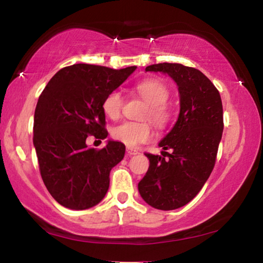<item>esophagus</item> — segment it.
<instances>
[{
  "instance_id": "1",
  "label": "esophagus",
  "mask_w": 263,
  "mask_h": 263,
  "mask_svg": "<svg viewBox=\"0 0 263 263\" xmlns=\"http://www.w3.org/2000/svg\"><path fill=\"white\" fill-rule=\"evenodd\" d=\"M126 153H127L128 156H134V155H137V154H139L138 150H136L134 148H127L126 149Z\"/></svg>"
}]
</instances>
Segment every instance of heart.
<instances>
[{
	"label": "heart",
	"instance_id": "b5f03b06",
	"mask_svg": "<svg viewBox=\"0 0 263 263\" xmlns=\"http://www.w3.org/2000/svg\"><path fill=\"white\" fill-rule=\"evenodd\" d=\"M136 91L142 99L149 103L144 118L152 119L159 127H164L170 122L171 109L166 103L170 97V90L160 79H146L136 85ZM104 114L110 119H118L124 108V97L118 90L111 91L103 100ZM111 136L117 141L127 146H137L150 141L154 136L152 122L149 121H124L111 129Z\"/></svg>",
	"mask_w": 263,
	"mask_h": 263
}]
</instances>
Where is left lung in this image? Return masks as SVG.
<instances>
[{"label":"left lung","mask_w":263,"mask_h":263,"mask_svg":"<svg viewBox=\"0 0 263 263\" xmlns=\"http://www.w3.org/2000/svg\"><path fill=\"white\" fill-rule=\"evenodd\" d=\"M145 71L172 77L180 93V113L160 142L162 156L145 153L150 166L138 190L152 207L173 211L195 198L215 166L223 129L222 102L214 84L194 67L163 62Z\"/></svg>","instance_id":"left-lung-1"}]
</instances>
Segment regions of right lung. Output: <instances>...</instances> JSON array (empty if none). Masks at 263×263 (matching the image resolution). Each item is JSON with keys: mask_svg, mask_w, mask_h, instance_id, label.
Wrapping results in <instances>:
<instances>
[{"mask_svg": "<svg viewBox=\"0 0 263 263\" xmlns=\"http://www.w3.org/2000/svg\"><path fill=\"white\" fill-rule=\"evenodd\" d=\"M135 69L76 64L60 69L42 91L33 145L45 187L64 207L83 211L106 196L109 173L124 159L125 145L109 141L101 149L87 148L86 138L107 137L103 100Z\"/></svg>", "mask_w": 263, "mask_h": 263, "instance_id": "add662e5", "label": "right lung"}]
</instances>
